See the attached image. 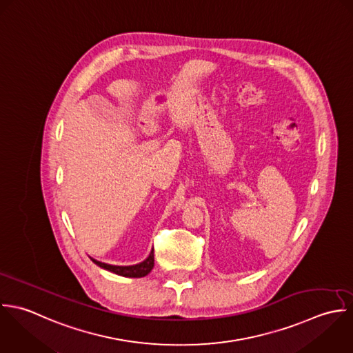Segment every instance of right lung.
<instances>
[{
  "label": "right lung",
  "instance_id": "add662e5",
  "mask_svg": "<svg viewBox=\"0 0 353 353\" xmlns=\"http://www.w3.org/2000/svg\"><path fill=\"white\" fill-rule=\"evenodd\" d=\"M91 261H92L97 266H99V268H102V269H105V270H108V272H112V273H114V274H119V276H123V277H131V279H141V277L147 276V274L152 270V268H154V248L151 250V252H150V255L147 256V259H144L143 262L138 263V265H132V266H114V265H108V263L95 261V259H92V258H91Z\"/></svg>",
  "mask_w": 353,
  "mask_h": 353
}]
</instances>
